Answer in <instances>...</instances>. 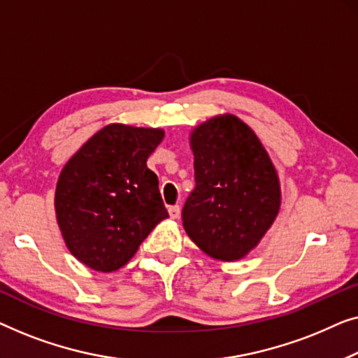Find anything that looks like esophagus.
<instances>
[{"label":"esophagus","mask_w":358,"mask_h":358,"mask_svg":"<svg viewBox=\"0 0 358 358\" xmlns=\"http://www.w3.org/2000/svg\"><path fill=\"white\" fill-rule=\"evenodd\" d=\"M180 213H181V208L178 204L170 206V208H169V214H170V217H172V219H178Z\"/></svg>","instance_id":"1"}]
</instances>
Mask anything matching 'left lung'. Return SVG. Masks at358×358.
Segmentation results:
<instances>
[{
  "mask_svg": "<svg viewBox=\"0 0 358 358\" xmlns=\"http://www.w3.org/2000/svg\"><path fill=\"white\" fill-rule=\"evenodd\" d=\"M191 149L196 185L181 213L186 234L215 259L243 258L278 215L274 165L253 129L234 115L196 128Z\"/></svg>",
  "mask_w": 358,
  "mask_h": 358,
  "instance_id": "1",
  "label": "left lung"
}]
</instances>
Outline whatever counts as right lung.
Wrapping results in <instances>:
<instances>
[{
  "instance_id": "obj_1",
  "label": "right lung",
  "mask_w": 358,
  "mask_h": 358,
  "mask_svg": "<svg viewBox=\"0 0 358 358\" xmlns=\"http://www.w3.org/2000/svg\"><path fill=\"white\" fill-rule=\"evenodd\" d=\"M162 129L108 124L94 134L59 175L55 209L68 248L89 268L117 271L169 217L148 157Z\"/></svg>"
}]
</instances>
